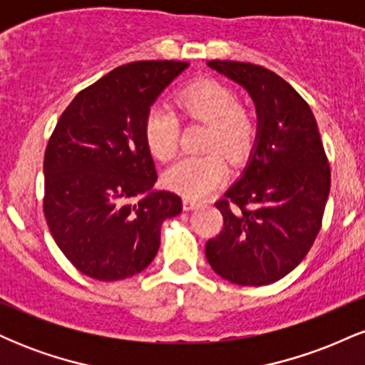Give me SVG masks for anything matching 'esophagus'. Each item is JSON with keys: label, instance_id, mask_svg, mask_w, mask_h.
<instances>
[{"label": "esophagus", "instance_id": "obj_1", "mask_svg": "<svg viewBox=\"0 0 365 365\" xmlns=\"http://www.w3.org/2000/svg\"><path fill=\"white\" fill-rule=\"evenodd\" d=\"M199 206H200L199 200L190 199V197H185V199H183V209H185V211H192V209H197Z\"/></svg>", "mask_w": 365, "mask_h": 365}]
</instances>
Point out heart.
I'll return each instance as SVG.
<instances>
[{
    "mask_svg": "<svg viewBox=\"0 0 365 365\" xmlns=\"http://www.w3.org/2000/svg\"><path fill=\"white\" fill-rule=\"evenodd\" d=\"M180 111L188 118L206 123V149H220L230 161H240L252 149L257 135L254 113L237 103V96L221 82L197 81L177 96ZM144 140L150 156L170 161L178 149V120L168 108L153 106L144 121ZM228 175L225 158L220 153L187 156L165 173V185L185 197L207 195L223 183Z\"/></svg>",
    "mask_w": 365,
    "mask_h": 365,
    "instance_id": "obj_1",
    "label": "heart"
}]
</instances>
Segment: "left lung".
Segmentation results:
<instances>
[{
  "label": "left lung",
  "mask_w": 365,
  "mask_h": 365,
  "mask_svg": "<svg viewBox=\"0 0 365 365\" xmlns=\"http://www.w3.org/2000/svg\"><path fill=\"white\" fill-rule=\"evenodd\" d=\"M249 92L257 113L249 161L216 202L223 232L206 244L207 262L242 287L271 284L307 255L328 202L331 173L311 108L279 75L252 63L207 61Z\"/></svg>",
  "instance_id": "obj_1"
}]
</instances>
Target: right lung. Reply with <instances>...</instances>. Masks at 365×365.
Returning a JSON list of instances; mask_svg holds the SVG:
<instances>
[{
  "label": "right lung",
  "mask_w": 365,
  "mask_h": 365,
  "mask_svg": "<svg viewBox=\"0 0 365 365\" xmlns=\"http://www.w3.org/2000/svg\"><path fill=\"white\" fill-rule=\"evenodd\" d=\"M185 61H135L78 92L44 154V216L61 252L83 274L116 282L153 262L161 225L182 199L156 190L144 121Z\"/></svg>",
  "instance_id": "add662e5"
}]
</instances>
